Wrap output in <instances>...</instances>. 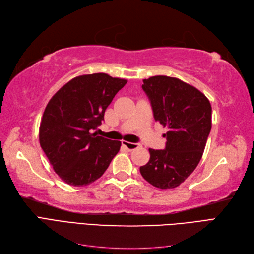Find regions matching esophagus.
<instances>
[{
	"label": "esophagus",
	"instance_id": "esophagus-1",
	"mask_svg": "<svg viewBox=\"0 0 254 254\" xmlns=\"http://www.w3.org/2000/svg\"><path fill=\"white\" fill-rule=\"evenodd\" d=\"M122 145L124 146V147H126L128 150H134L136 148L140 147V144L137 143H131V142H127V141H123L122 142Z\"/></svg>",
	"mask_w": 254,
	"mask_h": 254
}]
</instances>
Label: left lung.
Segmentation results:
<instances>
[{
  "mask_svg": "<svg viewBox=\"0 0 254 254\" xmlns=\"http://www.w3.org/2000/svg\"><path fill=\"white\" fill-rule=\"evenodd\" d=\"M153 117L167 132L165 149L149 148L143 178L161 190L175 189L195 171L212 128V107L202 92L176 77L158 75L143 79Z\"/></svg>",
  "mask_w": 254,
  "mask_h": 254,
  "instance_id": "8db88e82",
  "label": "left lung"
}]
</instances>
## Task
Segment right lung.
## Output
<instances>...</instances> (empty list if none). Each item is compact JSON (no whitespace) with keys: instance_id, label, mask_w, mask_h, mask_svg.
<instances>
[{"instance_id":"right-lung-1","label":"right lung","mask_w":254,"mask_h":254,"mask_svg":"<svg viewBox=\"0 0 254 254\" xmlns=\"http://www.w3.org/2000/svg\"><path fill=\"white\" fill-rule=\"evenodd\" d=\"M126 79L105 73L80 75L61 87L43 112L39 141L65 183L83 187L101 178L122 143L93 132Z\"/></svg>"}]
</instances>
